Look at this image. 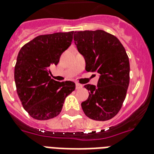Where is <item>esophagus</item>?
Returning <instances> with one entry per match:
<instances>
[{"instance_id": "obj_1", "label": "esophagus", "mask_w": 154, "mask_h": 154, "mask_svg": "<svg viewBox=\"0 0 154 154\" xmlns=\"http://www.w3.org/2000/svg\"><path fill=\"white\" fill-rule=\"evenodd\" d=\"M81 88H82V85L79 84V83H76V89H79Z\"/></svg>"}]
</instances>
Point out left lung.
I'll use <instances>...</instances> for the list:
<instances>
[{"mask_svg":"<svg viewBox=\"0 0 154 154\" xmlns=\"http://www.w3.org/2000/svg\"><path fill=\"white\" fill-rule=\"evenodd\" d=\"M77 50L85 60V69L99 74L97 85H85L89 97L82 103L87 117L107 121L119 112L129 84V61L124 46L104 30L74 32Z\"/></svg>","mask_w":154,"mask_h":154,"instance_id":"left-lung-1","label":"left lung"}]
</instances>
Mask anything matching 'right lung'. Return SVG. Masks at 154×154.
Instances as JSON below:
<instances>
[{
    "mask_svg": "<svg viewBox=\"0 0 154 154\" xmlns=\"http://www.w3.org/2000/svg\"><path fill=\"white\" fill-rule=\"evenodd\" d=\"M73 31L41 35L20 49L14 69L17 95L26 112L34 119L49 120L62 109L65 97L75 89L70 81L51 79L50 68L69 47Z\"/></svg>",
    "mask_w": 154,
    "mask_h": 154,
    "instance_id": "1",
    "label": "right lung"
}]
</instances>
